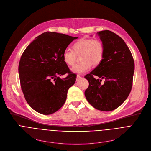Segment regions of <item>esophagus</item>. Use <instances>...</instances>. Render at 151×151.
Listing matches in <instances>:
<instances>
[{
    "label": "esophagus",
    "mask_w": 151,
    "mask_h": 151,
    "mask_svg": "<svg viewBox=\"0 0 151 151\" xmlns=\"http://www.w3.org/2000/svg\"><path fill=\"white\" fill-rule=\"evenodd\" d=\"M80 79H81V76L79 75H78L76 76V81H79Z\"/></svg>",
    "instance_id": "esophagus-1"
}]
</instances>
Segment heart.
Wrapping results in <instances>:
<instances>
[{
    "label": "heart",
    "mask_w": 151,
    "mask_h": 151,
    "mask_svg": "<svg viewBox=\"0 0 151 151\" xmlns=\"http://www.w3.org/2000/svg\"><path fill=\"white\" fill-rule=\"evenodd\" d=\"M72 51H64L62 58L65 64L72 66L75 63L76 55H81L80 60L82 63L72 68V71L75 73L81 74L87 72L91 68V65L99 66L104 57V44L98 39H79L72 45Z\"/></svg>",
    "instance_id": "heart-1"
}]
</instances>
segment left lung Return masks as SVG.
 <instances>
[{
    "mask_svg": "<svg viewBox=\"0 0 151 151\" xmlns=\"http://www.w3.org/2000/svg\"><path fill=\"white\" fill-rule=\"evenodd\" d=\"M97 34L104 46V57L99 66L85 76L89 82L85 96L96 109L112 111L121 106L130 93L134 62L121 37L107 30ZM94 76L99 78L96 79ZM102 79L104 83H101Z\"/></svg>",
    "mask_w": 151,
    "mask_h": 151,
    "instance_id": "1",
    "label": "left lung"
}]
</instances>
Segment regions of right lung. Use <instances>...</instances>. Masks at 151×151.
<instances>
[{"mask_svg": "<svg viewBox=\"0 0 151 151\" xmlns=\"http://www.w3.org/2000/svg\"><path fill=\"white\" fill-rule=\"evenodd\" d=\"M77 38L47 32L36 37L21 55L18 66L21 88L26 101L37 112L52 114L65 103L76 75L63 61L62 55ZM66 73L68 75L65 78H59Z\"/></svg>", "mask_w": 151, "mask_h": 151, "instance_id": "obj_1", "label": "right lung"}]
</instances>
